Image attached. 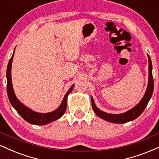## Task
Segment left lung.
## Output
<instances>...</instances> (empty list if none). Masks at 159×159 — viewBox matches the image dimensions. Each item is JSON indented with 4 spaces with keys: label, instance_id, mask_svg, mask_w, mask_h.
<instances>
[{
    "label": "left lung",
    "instance_id": "left-lung-1",
    "mask_svg": "<svg viewBox=\"0 0 159 159\" xmlns=\"http://www.w3.org/2000/svg\"><path fill=\"white\" fill-rule=\"evenodd\" d=\"M148 56V61H149V79H148V85H147V90H146L145 94H144L143 97L140 100V102L134 106L131 110L126 111V112L123 113V114H108V113L104 112V111L99 110L97 107L96 106L94 102V100L91 96V102H92V107L93 109L95 114L99 116L102 119L106 120V121L110 122L113 123H125L127 122L132 121V120H135L138 118L140 114L143 113L144 109L147 107V104H148L149 99L152 97V95L153 93V89H154V82H153L152 78V61H151L150 57L149 54Z\"/></svg>",
    "mask_w": 159,
    "mask_h": 159
}]
</instances>
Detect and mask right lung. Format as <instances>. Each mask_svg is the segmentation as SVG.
<instances>
[{"label":"right lung","instance_id":"1","mask_svg":"<svg viewBox=\"0 0 159 159\" xmlns=\"http://www.w3.org/2000/svg\"><path fill=\"white\" fill-rule=\"evenodd\" d=\"M14 53L12 54V57L10 58L9 61L8 66H7V95H8L9 100H10L12 106L16 109V111L19 113L20 116L23 118L24 120H26L29 123L34 124V125H46V124L52 123L54 120H58L61 118L63 114H64L66 109V102L68 95L72 92V89L74 87V84L69 88L68 92L66 93L63 98V101L57 109L52 112L45 113H38L32 111L31 109L24 105L21 102L16 98V96L14 93L13 87L12 84V78H11V68H12V59H13Z\"/></svg>","mask_w":159,"mask_h":159}]
</instances>
